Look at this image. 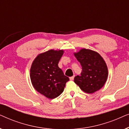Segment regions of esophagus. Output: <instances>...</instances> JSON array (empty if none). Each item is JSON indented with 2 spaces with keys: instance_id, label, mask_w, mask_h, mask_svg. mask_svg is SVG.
<instances>
[{
  "instance_id": "esophagus-1",
  "label": "esophagus",
  "mask_w": 129,
  "mask_h": 129,
  "mask_svg": "<svg viewBox=\"0 0 129 129\" xmlns=\"http://www.w3.org/2000/svg\"><path fill=\"white\" fill-rule=\"evenodd\" d=\"M74 77H75V76H72V77H70V79L71 80H73V79H74Z\"/></svg>"
}]
</instances>
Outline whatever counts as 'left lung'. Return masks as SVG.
<instances>
[{
    "instance_id": "1",
    "label": "left lung",
    "mask_w": 129,
    "mask_h": 129,
    "mask_svg": "<svg viewBox=\"0 0 129 129\" xmlns=\"http://www.w3.org/2000/svg\"><path fill=\"white\" fill-rule=\"evenodd\" d=\"M75 57L82 67L80 76H76L74 82L83 91L93 93L105 85L108 76V69L105 60L98 53L82 49L75 53Z\"/></svg>"
}]
</instances>
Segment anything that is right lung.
<instances>
[{"label":"right lung","mask_w":129,"mask_h":129,"mask_svg":"<svg viewBox=\"0 0 129 129\" xmlns=\"http://www.w3.org/2000/svg\"><path fill=\"white\" fill-rule=\"evenodd\" d=\"M63 50H49L39 54L30 68V79L33 87L40 94L49 99L60 95L69 78L66 76L58 63Z\"/></svg>","instance_id":"right-lung-1"}]
</instances>
